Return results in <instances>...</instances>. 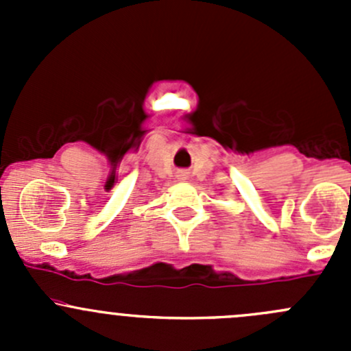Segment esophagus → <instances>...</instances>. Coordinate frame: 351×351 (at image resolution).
I'll use <instances>...</instances> for the list:
<instances>
[{
  "label": "esophagus",
  "instance_id": "esophagus-1",
  "mask_svg": "<svg viewBox=\"0 0 351 351\" xmlns=\"http://www.w3.org/2000/svg\"><path fill=\"white\" fill-rule=\"evenodd\" d=\"M182 176H185V175H182Z\"/></svg>",
  "mask_w": 351,
  "mask_h": 351
}]
</instances>
